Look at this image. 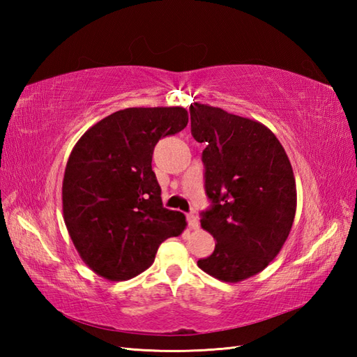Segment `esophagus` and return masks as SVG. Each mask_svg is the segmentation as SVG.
Instances as JSON below:
<instances>
[{
    "label": "esophagus",
    "mask_w": 357,
    "mask_h": 357,
    "mask_svg": "<svg viewBox=\"0 0 357 357\" xmlns=\"http://www.w3.org/2000/svg\"><path fill=\"white\" fill-rule=\"evenodd\" d=\"M187 222H188V227H190V229H198L199 227V221H198V218H196L193 213H188L187 215Z\"/></svg>",
    "instance_id": "esophagus-1"
}]
</instances>
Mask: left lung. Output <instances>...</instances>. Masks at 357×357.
<instances>
[{"instance_id":"obj_1","label":"left lung","mask_w":357,"mask_h":357,"mask_svg":"<svg viewBox=\"0 0 357 357\" xmlns=\"http://www.w3.org/2000/svg\"><path fill=\"white\" fill-rule=\"evenodd\" d=\"M192 135L206 142V192L211 207L201 227L216 239L198 267L222 282L261 273L279 255L296 215L294 174L268 127L219 107L190 105Z\"/></svg>"}]
</instances>
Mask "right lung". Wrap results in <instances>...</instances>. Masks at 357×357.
Instances as JSON below:
<instances>
[{"mask_svg": "<svg viewBox=\"0 0 357 357\" xmlns=\"http://www.w3.org/2000/svg\"><path fill=\"white\" fill-rule=\"evenodd\" d=\"M187 123L184 107H130L105 116L75 144L63 179V215L75 248L96 275L138 276L161 242L185 230V216L162 207L151 156L159 139Z\"/></svg>", "mask_w": 357, "mask_h": 357, "instance_id": "right-lung-1", "label": "right lung"}]
</instances>
